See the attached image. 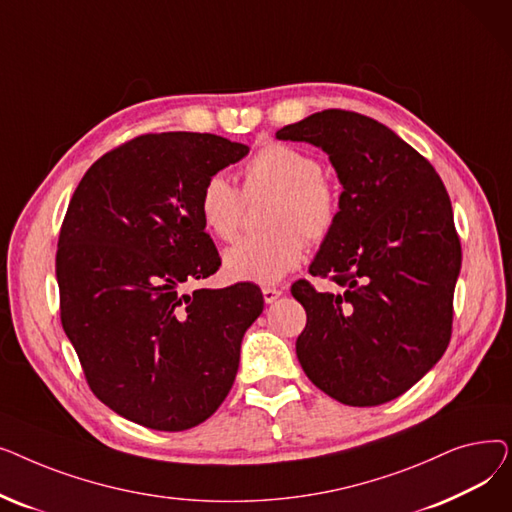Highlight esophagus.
Returning <instances> with one entry per match:
<instances>
[{
	"mask_svg": "<svg viewBox=\"0 0 512 512\" xmlns=\"http://www.w3.org/2000/svg\"><path fill=\"white\" fill-rule=\"evenodd\" d=\"M263 301L270 305V303H276L280 297H282V290L280 288H274V286H263Z\"/></svg>",
	"mask_w": 512,
	"mask_h": 512,
	"instance_id": "esophagus-1",
	"label": "esophagus"
}]
</instances>
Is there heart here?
<instances>
[{
    "mask_svg": "<svg viewBox=\"0 0 512 512\" xmlns=\"http://www.w3.org/2000/svg\"><path fill=\"white\" fill-rule=\"evenodd\" d=\"M245 195H274L263 215V234L240 238L224 253L232 280L274 284L297 267L309 242L324 240L338 218V191L324 176L321 161L303 149L272 143L247 166ZM242 195L224 176L213 174L199 193V218L209 234L234 238L242 218Z\"/></svg>",
    "mask_w": 512,
    "mask_h": 512,
    "instance_id": "heart-1",
    "label": "heart"
}]
</instances>
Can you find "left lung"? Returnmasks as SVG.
<instances>
[{
    "mask_svg": "<svg viewBox=\"0 0 512 512\" xmlns=\"http://www.w3.org/2000/svg\"><path fill=\"white\" fill-rule=\"evenodd\" d=\"M326 151L342 184L338 218L309 265L342 292L307 280L297 357L307 378L348 407L405 394L444 355L461 242L434 166L394 130L357 112L324 110L276 132Z\"/></svg>",
    "mask_w": 512,
    "mask_h": 512,
    "instance_id": "8db88e82",
    "label": "left lung"
}]
</instances>
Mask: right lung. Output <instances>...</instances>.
Listing matches in <instances>:
<instances>
[{
	"instance_id": "right-lung-1",
	"label": "right lung",
	"mask_w": 512,
	"mask_h": 512,
	"mask_svg": "<svg viewBox=\"0 0 512 512\" xmlns=\"http://www.w3.org/2000/svg\"><path fill=\"white\" fill-rule=\"evenodd\" d=\"M247 153L218 134H143L99 157L70 199L56 255L62 326L93 394L128 421L182 432L234 384L259 286L182 284L220 270L199 193Z\"/></svg>"
}]
</instances>
